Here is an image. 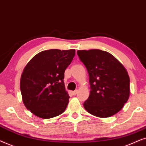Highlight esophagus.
<instances>
[{
	"instance_id": "34e87169",
	"label": "esophagus",
	"mask_w": 146,
	"mask_h": 146,
	"mask_svg": "<svg viewBox=\"0 0 146 146\" xmlns=\"http://www.w3.org/2000/svg\"><path fill=\"white\" fill-rule=\"evenodd\" d=\"M77 93H78V90H75V91H71L72 95H73V96H75V95L77 94Z\"/></svg>"
}]
</instances>
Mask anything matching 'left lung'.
Instances as JSON below:
<instances>
[{"instance_id":"obj_1","label":"left lung","mask_w":146,"mask_h":146,"mask_svg":"<svg viewBox=\"0 0 146 146\" xmlns=\"http://www.w3.org/2000/svg\"><path fill=\"white\" fill-rule=\"evenodd\" d=\"M89 76L90 95L83 104L87 112L109 117L123 108L129 96V77L123 65L108 52L77 50Z\"/></svg>"}]
</instances>
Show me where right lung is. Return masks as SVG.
Here are the masks:
<instances>
[{
	"label": "right lung",
	"mask_w": 146,
	"mask_h": 146,
	"mask_svg": "<svg viewBox=\"0 0 146 146\" xmlns=\"http://www.w3.org/2000/svg\"><path fill=\"white\" fill-rule=\"evenodd\" d=\"M75 55V49L40 52L25 67L20 88L27 110L42 119L65 111L70 97L65 91L64 73Z\"/></svg>",
	"instance_id": "add662e5"
}]
</instances>
